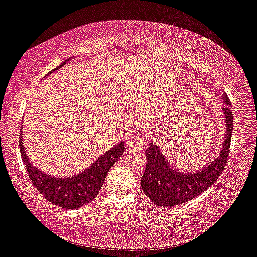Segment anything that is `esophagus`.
Masks as SVG:
<instances>
[{
    "mask_svg": "<svg viewBox=\"0 0 257 257\" xmlns=\"http://www.w3.org/2000/svg\"><path fill=\"white\" fill-rule=\"evenodd\" d=\"M145 137H129L125 141V150L128 152H136L145 146Z\"/></svg>",
    "mask_w": 257,
    "mask_h": 257,
    "instance_id": "1",
    "label": "esophagus"
}]
</instances>
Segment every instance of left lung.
Segmentation results:
<instances>
[{"label":"left lung","mask_w":257,"mask_h":257,"mask_svg":"<svg viewBox=\"0 0 257 257\" xmlns=\"http://www.w3.org/2000/svg\"><path fill=\"white\" fill-rule=\"evenodd\" d=\"M221 101L225 104L221 108L225 120L224 141L216 158L207 167L195 172H180L171 167L160 147L150 143L145 151L146 168L142 177V189L156 205H180L201 195L219 179L227 165L233 127L231 102L228 95L223 93Z\"/></svg>","instance_id":"1"}]
</instances>
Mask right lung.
<instances>
[{
  "instance_id": "1",
  "label": "right lung",
  "mask_w": 257,
  "mask_h": 257,
  "mask_svg": "<svg viewBox=\"0 0 257 257\" xmlns=\"http://www.w3.org/2000/svg\"><path fill=\"white\" fill-rule=\"evenodd\" d=\"M68 61L69 59L61 63L60 67L50 71L49 75L58 70ZM19 147L21 158H23L25 168L28 172L32 184L47 201L62 208H79L92 202L101 190L108 170L122 156L124 152V144L123 142H121L118 145L113 146L111 150L106 151L102 156H99V159L95 161L86 170L73 177L58 178L42 172L30 162L26 155L21 134L19 137Z\"/></svg>"
}]
</instances>
